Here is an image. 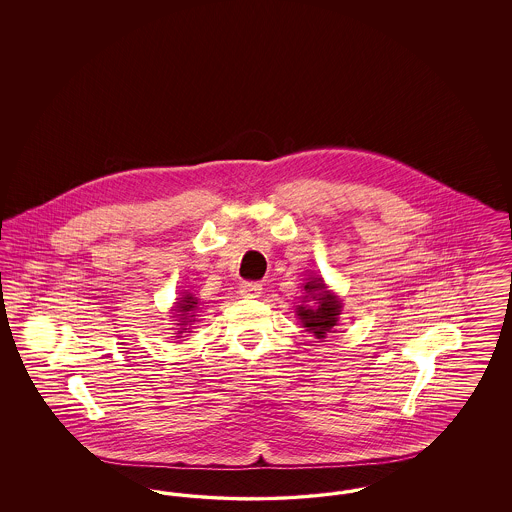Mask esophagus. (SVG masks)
Here are the masks:
<instances>
[{
    "label": "esophagus",
    "instance_id": "1",
    "mask_svg": "<svg viewBox=\"0 0 512 512\" xmlns=\"http://www.w3.org/2000/svg\"><path fill=\"white\" fill-rule=\"evenodd\" d=\"M263 292V286L259 282H242L240 284V293L247 297V299H253V297H259Z\"/></svg>",
    "mask_w": 512,
    "mask_h": 512
}]
</instances>
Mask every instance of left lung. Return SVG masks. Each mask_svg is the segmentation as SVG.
<instances>
[{
	"label": "left lung",
	"mask_w": 512,
	"mask_h": 512,
	"mask_svg": "<svg viewBox=\"0 0 512 512\" xmlns=\"http://www.w3.org/2000/svg\"><path fill=\"white\" fill-rule=\"evenodd\" d=\"M303 288L307 293L303 299H309L311 295V301H315V305H297V317L303 328H307V332L322 340L338 324V317L341 315L340 299L338 295L326 290L322 278H313Z\"/></svg>",
	"instance_id": "8db88e82"
}]
</instances>
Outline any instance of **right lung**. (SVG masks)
Returning a JSON list of instances; mask_svg holds the SVG:
<instances>
[{"instance_id": "obj_1", "label": "right lung", "mask_w": 512, "mask_h": 512, "mask_svg": "<svg viewBox=\"0 0 512 512\" xmlns=\"http://www.w3.org/2000/svg\"><path fill=\"white\" fill-rule=\"evenodd\" d=\"M199 301L195 299L192 293H186V295H182L178 301H176V307H174V313H178L176 317H178V334H182V332H186V330H190L188 328V324L190 322H195V313L199 311V305H197Z\"/></svg>"}]
</instances>
